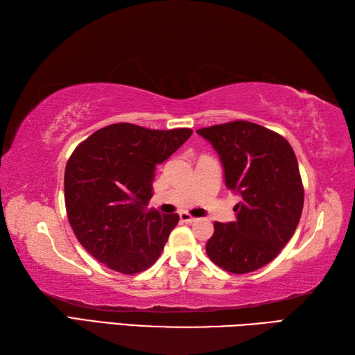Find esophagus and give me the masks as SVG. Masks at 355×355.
<instances>
[{"instance_id":"esophagus-1","label":"esophagus","mask_w":355,"mask_h":355,"mask_svg":"<svg viewBox=\"0 0 355 355\" xmlns=\"http://www.w3.org/2000/svg\"><path fill=\"white\" fill-rule=\"evenodd\" d=\"M180 220H182L183 223H195V221H197V218L192 216L191 214H187V212H182V214H180Z\"/></svg>"}]
</instances>
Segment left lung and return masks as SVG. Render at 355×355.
<instances>
[{"label": "left lung", "mask_w": 355, "mask_h": 355, "mask_svg": "<svg viewBox=\"0 0 355 355\" xmlns=\"http://www.w3.org/2000/svg\"><path fill=\"white\" fill-rule=\"evenodd\" d=\"M220 155L225 186L241 195L236 220L215 221L206 252L235 275L273 261L296 230L304 207L297 158L282 135L245 120L197 131Z\"/></svg>", "instance_id": "8db88e82"}]
</instances>
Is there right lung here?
<instances>
[{
  "mask_svg": "<svg viewBox=\"0 0 355 355\" xmlns=\"http://www.w3.org/2000/svg\"><path fill=\"white\" fill-rule=\"evenodd\" d=\"M192 135L114 123L78 145L65 166L67 216L78 241L108 268L135 275L162 254L180 216L146 209L155 168Z\"/></svg>",
  "mask_w": 355,
  "mask_h": 355,
  "instance_id": "add662e5",
  "label": "right lung"
}]
</instances>
